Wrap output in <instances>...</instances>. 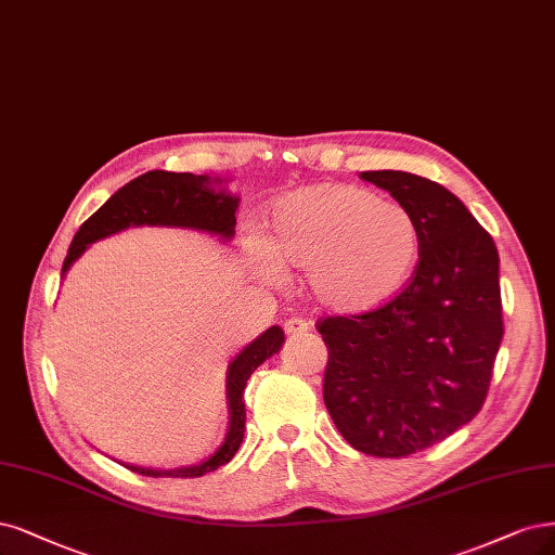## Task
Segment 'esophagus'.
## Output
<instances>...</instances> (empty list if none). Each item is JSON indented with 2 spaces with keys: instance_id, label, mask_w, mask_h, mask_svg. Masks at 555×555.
Here are the masks:
<instances>
[{
  "instance_id": "1",
  "label": "esophagus",
  "mask_w": 555,
  "mask_h": 555,
  "mask_svg": "<svg viewBox=\"0 0 555 555\" xmlns=\"http://www.w3.org/2000/svg\"><path fill=\"white\" fill-rule=\"evenodd\" d=\"M308 331H310V323L305 321L302 317H292V319H286V323H284V333L289 335V337L302 335V333H308Z\"/></svg>"
}]
</instances>
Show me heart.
<instances>
[{"label":"heart","instance_id":"obj_1","mask_svg":"<svg viewBox=\"0 0 555 555\" xmlns=\"http://www.w3.org/2000/svg\"><path fill=\"white\" fill-rule=\"evenodd\" d=\"M420 261V232L404 206L349 183H317L280 197L261 263L308 271L312 296L337 314H367L406 289Z\"/></svg>","mask_w":555,"mask_h":555}]
</instances>
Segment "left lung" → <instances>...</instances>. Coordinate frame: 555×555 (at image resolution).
<instances>
[{"instance_id": "left-lung-1", "label": "left lung", "mask_w": 555, "mask_h": 555, "mask_svg": "<svg viewBox=\"0 0 555 555\" xmlns=\"http://www.w3.org/2000/svg\"><path fill=\"white\" fill-rule=\"evenodd\" d=\"M413 216L417 269L395 300L317 323L328 347L323 401L351 448L425 450L480 413L503 339L499 250L448 188L409 171H362Z\"/></svg>"}]
</instances>
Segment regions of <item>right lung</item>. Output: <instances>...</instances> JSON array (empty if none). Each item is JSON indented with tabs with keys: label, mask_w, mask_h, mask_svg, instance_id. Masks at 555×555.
Masks as SVG:
<instances>
[{
	"label": "right lung",
	"mask_w": 555,
	"mask_h": 555,
	"mask_svg": "<svg viewBox=\"0 0 555 555\" xmlns=\"http://www.w3.org/2000/svg\"><path fill=\"white\" fill-rule=\"evenodd\" d=\"M222 183L220 179L211 177H195L188 171H163L154 169L146 175L132 179L124 188H119L99 211H95L75 234L68 255L64 259L62 273H66L73 261L82 257L87 247L105 236H112L128 227H183V229H197V232L216 234L224 241L234 236L236 227V208L238 197L229 195L227 190H216V185ZM284 333L280 326H271L266 333H261L255 341L229 362L227 370V404H229V429L224 436V443L195 466L183 468H142V466H128L140 475L149 477H199L211 470H218L227 462H232V456L243 443L245 431V401L243 390L247 378L261 365L263 360H269L273 353L282 349Z\"/></svg>",
	"instance_id": "add662e5"
}]
</instances>
